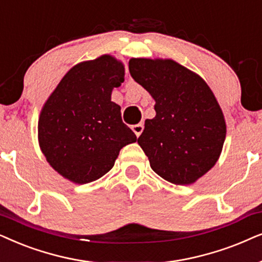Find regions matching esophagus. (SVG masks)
I'll list each match as a JSON object with an SVG mask.
<instances>
[{"label": "esophagus", "instance_id": "esophagus-1", "mask_svg": "<svg viewBox=\"0 0 262 262\" xmlns=\"http://www.w3.org/2000/svg\"><path fill=\"white\" fill-rule=\"evenodd\" d=\"M132 129H133L135 135H137V137L139 138V137H140V134L142 133V130H144V124H141V123L135 124V125H133V127H132Z\"/></svg>", "mask_w": 262, "mask_h": 262}]
</instances>
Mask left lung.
I'll return each instance as SVG.
<instances>
[{
  "mask_svg": "<svg viewBox=\"0 0 262 262\" xmlns=\"http://www.w3.org/2000/svg\"><path fill=\"white\" fill-rule=\"evenodd\" d=\"M132 78L155 99L138 144L156 173L191 184L217 163L226 135L224 115L205 80L173 60L130 58Z\"/></svg>",
  "mask_w": 262,
  "mask_h": 262,
  "instance_id": "left-lung-1",
  "label": "left lung"
}]
</instances>
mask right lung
I'll list each match as a JSON object with an SVG mask.
<instances>
[{"instance_id":"add662e5","label":"right lung","mask_w":262,"mask_h":262,"mask_svg":"<svg viewBox=\"0 0 262 262\" xmlns=\"http://www.w3.org/2000/svg\"><path fill=\"white\" fill-rule=\"evenodd\" d=\"M124 81V66L111 55L76 64L54 90L38 121L48 163L74 183L93 182L113 169L121 148L137 141L111 102Z\"/></svg>"}]
</instances>
